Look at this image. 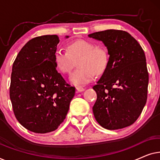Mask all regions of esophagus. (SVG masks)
<instances>
[{"label": "esophagus", "mask_w": 160, "mask_h": 160, "mask_svg": "<svg viewBox=\"0 0 160 160\" xmlns=\"http://www.w3.org/2000/svg\"><path fill=\"white\" fill-rule=\"evenodd\" d=\"M84 88H83L82 87H76V92H82L84 91Z\"/></svg>", "instance_id": "obj_1"}]
</instances>
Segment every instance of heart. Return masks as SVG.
<instances>
[{"label": "heart", "mask_w": 160, "mask_h": 160, "mask_svg": "<svg viewBox=\"0 0 160 160\" xmlns=\"http://www.w3.org/2000/svg\"><path fill=\"white\" fill-rule=\"evenodd\" d=\"M76 70L70 76L73 84L84 85L93 79L96 74H101L108 64V54L102 46L86 40H78L67 47V52L58 50L54 54V62L61 73H70L78 59Z\"/></svg>", "instance_id": "b5f03b06"}]
</instances>
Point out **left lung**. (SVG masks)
I'll use <instances>...</instances> for the list:
<instances>
[{"mask_svg": "<svg viewBox=\"0 0 160 160\" xmlns=\"http://www.w3.org/2000/svg\"><path fill=\"white\" fill-rule=\"evenodd\" d=\"M89 37L102 41L108 64L93 89L97 100L92 110L100 126L118 130L132 124L146 103L148 73L145 53L128 32L107 30Z\"/></svg>", "mask_w": 160, "mask_h": 160, "instance_id": "obj_1", "label": "left lung"}]
</instances>
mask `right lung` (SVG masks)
Wrapping results in <instances>:
<instances>
[{
  "instance_id": "obj_1",
  "label": "right lung",
  "mask_w": 160,
  "mask_h": 160,
  "mask_svg": "<svg viewBox=\"0 0 160 160\" xmlns=\"http://www.w3.org/2000/svg\"><path fill=\"white\" fill-rule=\"evenodd\" d=\"M59 42L57 35L32 38L13 63L9 89L13 111L24 128L36 133L57 130L75 95V87L57 71L54 54Z\"/></svg>"
}]
</instances>
